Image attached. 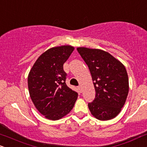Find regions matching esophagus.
I'll use <instances>...</instances> for the list:
<instances>
[{
    "label": "esophagus",
    "mask_w": 147,
    "mask_h": 147,
    "mask_svg": "<svg viewBox=\"0 0 147 147\" xmlns=\"http://www.w3.org/2000/svg\"><path fill=\"white\" fill-rule=\"evenodd\" d=\"M79 91L81 92H83V88H82V87H81V86H79Z\"/></svg>",
    "instance_id": "1"
}]
</instances>
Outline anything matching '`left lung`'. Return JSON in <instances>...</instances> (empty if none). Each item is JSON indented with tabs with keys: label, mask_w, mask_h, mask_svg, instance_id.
<instances>
[{
	"label": "left lung",
	"mask_w": 147,
	"mask_h": 147,
	"mask_svg": "<svg viewBox=\"0 0 147 147\" xmlns=\"http://www.w3.org/2000/svg\"><path fill=\"white\" fill-rule=\"evenodd\" d=\"M90 71L96 96L88 103L92 115L100 121H108L121 112L129 92L126 68L119 60L100 49H77Z\"/></svg>",
	"instance_id": "left-lung-1"
}]
</instances>
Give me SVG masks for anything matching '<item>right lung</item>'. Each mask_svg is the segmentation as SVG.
Segmentation results:
<instances>
[{
	"mask_svg": "<svg viewBox=\"0 0 147 147\" xmlns=\"http://www.w3.org/2000/svg\"><path fill=\"white\" fill-rule=\"evenodd\" d=\"M75 48L66 45L48 49L38 58L28 75V88L35 107L46 118L57 121L73 108L78 94L66 84L63 63Z\"/></svg>",
	"mask_w": 147,
	"mask_h": 147,
	"instance_id": "add662e5",
	"label": "right lung"
}]
</instances>
